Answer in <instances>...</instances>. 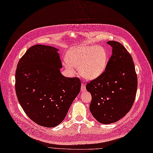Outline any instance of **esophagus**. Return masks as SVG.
<instances>
[{"label":"esophagus","mask_w":153,"mask_h":153,"mask_svg":"<svg viewBox=\"0 0 153 153\" xmlns=\"http://www.w3.org/2000/svg\"><path fill=\"white\" fill-rule=\"evenodd\" d=\"M81 91H86V88H85V85L84 83H81Z\"/></svg>","instance_id":"1"}]
</instances>
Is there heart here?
<instances>
[{
    "label": "heart",
    "mask_w": 153,
    "mask_h": 153,
    "mask_svg": "<svg viewBox=\"0 0 153 153\" xmlns=\"http://www.w3.org/2000/svg\"><path fill=\"white\" fill-rule=\"evenodd\" d=\"M108 53L107 50L97 45H81L72 47L66 54L65 67L70 69L78 67L80 75L88 80L99 77L107 67Z\"/></svg>",
    "instance_id": "heart-1"
}]
</instances>
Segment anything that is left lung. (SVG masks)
Returning a JSON list of instances; mask_svg holds the SVG:
<instances>
[{"label": "left lung", "instance_id": "8db88e82", "mask_svg": "<svg viewBox=\"0 0 153 153\" xmlns=\"http://www.w3.org/2000/svg\"><path fill=\"white\" fill-rule=\"evenodd\" d=\"M112 55L105 71L86 85L92 96L89 110L102 124L115 123L132 108L137 89V76L131 55L116 41L107 42Z\"/></svg>", "mask_w": 153, "mask_h": 153}]
</instances>
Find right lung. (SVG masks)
I'll list each match as a JSON object with an SVG mask.
<instances>
[{"label": "right lung", "mask_w": 153, "mask_h": 153, "mask_svg": "<svg viewBox=\"0 0 153 153\" xmlns=\"http://www.w3.org/2000/svg\"><path fill=\"white\" fill-rule=\"evenodd\" d=\"M58 49L43 45L31 46L20 59L15 74L19 103L29 118L37 124L53 127L65 117L79 93L78 78H67Z\"/></svg>", "instance_id": "add662e5"}]
</instances>
